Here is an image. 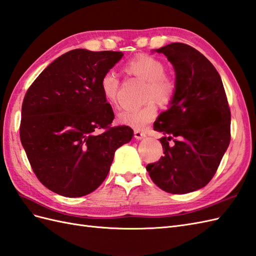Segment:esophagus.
<instances>
[{"label": "esophagus", "instance_id": "1", "mask_svg": "<svg viewBox=\"0 0 256 256\" xmlns=\"http://www.w3.org/2000/svg\"><path fill=\"white\" fill-rule=\"evenodd\" d=\"M146 136V134L144 132V131H141V130H134V138L138 140H141L143 139V138Z\"/></svg>", "mask_w": 256, "mask_h": 256}]
</instances>
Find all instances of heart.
I'll return each mask as SVG.
<instances>
[{
	"instance_id": "b5f03b06",
	"label": "heart",
	"mask_w": 256,
	"mask_h": 256,
	"mask_svg": "<svg viewBox=\"0 0 256 256\" xmlns=\"http://www.w3.org/2000/svg\"><path fill=\"white\" fill-rule=\"evenodd\" d=\"M164 62L148 54H140L127 61L122 71L128 76L146 82L144 88V106L125 110L118 114V122L122 125L142 129L153 120L157 115L156 101L169 104L174 101L176 94V80L174 76L166 73ZM100 89L104 99L110 104H116L117 94L120 87V80L115 72L108 71L100 78Z\"/></svg>"
}]
</instances>
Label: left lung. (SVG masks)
Returning <instances> with one entry per match:
<instances>
[{
    "label": "left lung",
    "mask_w": 256,
    "mask_h": 256,
    "mask_svg": "<svg viewBox=\"0 0 256 256\" xmlns=\"http://www.w3.org/2000/svg\"><path fill=\"white\" fill-rule=\"evenodd\" d=\"M176 71V94L158 116L164 156L146 170L158 188L186 194L208 184L230 142V110L216 68L202 52L183 43L156 50ZM170 140L174 143L170 146Z\"/></svg>",
    "instance_id": "left-lung-1"
}]
</instances>
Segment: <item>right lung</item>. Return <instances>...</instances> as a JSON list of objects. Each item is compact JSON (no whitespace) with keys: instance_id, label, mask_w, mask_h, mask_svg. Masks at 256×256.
Returning <instances> with one entry per match:
<instances>
[{"instance_id":"right-lung-1","label":"right lung","mask_w":256,"mask_h":256,"mask_svg":"<svg viewBox=\"0 0 256 256\" xmlns=\"http://www.w3.org/2000/svg\"><path fill=\"white\" fill-rule=\"evenodd\" d=\"M122 57L120 52L70 50L26 92L20 140L36 178L56 194H90L106 180L115 150L132 139L130 127L111 126L113 110L99 85Z\"/></svg>"}]
</instances>
